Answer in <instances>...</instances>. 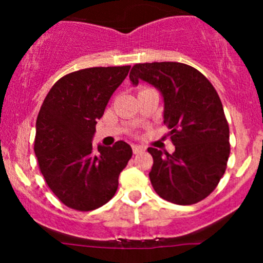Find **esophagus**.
<instances>
[{
  "instance_id": "esophagus-1",
  "label": "esophagus",
  "mask_w": 263,
  "mask_h": 263,
  "mask_svg": "<svg viewBox=\"0 0 263 263\" xmlns=\"http://www.w3.org/2000/svg\"><path fill=\"white\" fill-rule=\"evenodd\" d=\"M145 152V147L143 146H138V145H133V153L134 154H139V153Z\"/></svg>"
}]
</instances>
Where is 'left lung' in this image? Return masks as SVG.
Segmentation results:
<instances>
[{
	"instance_id": "8db88e82",
	"label": "left lung",
	"mask_w": 263,
	"mask_h": 263,
	"mask_svg": "<svg viewBox=\"0 0 263 263\" xmlns=\"http://www.w3.org/2000/svg\"><path fill=\"white\" fill-rule=\"evenodd\" d=\"M133 84L147 81L162 92L163 122L170 129L175 152L148 147L150 182L162 199L191 205L217 187L231 154L229 125L221 100L211 81L194 67L178 62L134 64Z\"/></svg>"
}]
</instances>
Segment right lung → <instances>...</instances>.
Segmentation results:
<instances>
[{
  "label": "right lung",
  "instance_id": "1",
  "mask_svg": "<svg viewBox=\"0 0 263 263\" xmlns=\"http://www.w3.org/2000/svg\"><path fill=\"white\" fill-rule=\"evenodd\" d=\"M130 66L92 67L52 85L36 118L34 152L48 188L64 205L88 212L115 196L118 176L133 155L124 141L93 152L92 137Z\"/></svg>",
  "mask_w": 263,
  "mask_h": 263
}]
</instances>
